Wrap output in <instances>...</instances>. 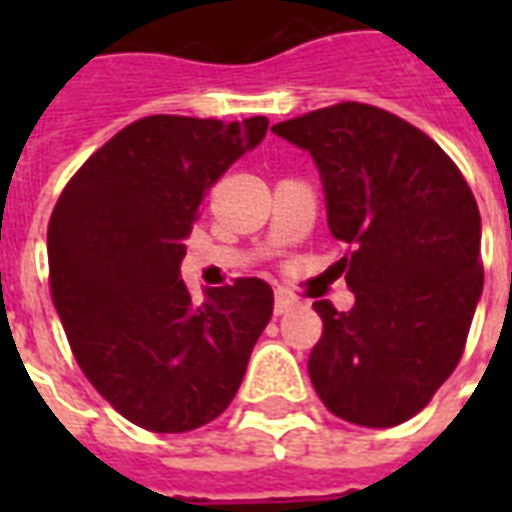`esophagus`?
I'll list each match as a JSON object with an SVG mask.
<instances>
[{
    "label": "esophagus",
    "instance_id": "esophagus-1",
    "mask_svg": "<svg viewBox=\"0 0 512 512\" xmlns=\"http://www.w3.org/2000/svg\"><path fill=\"white\" fill-rule=\"evenodd\" d=\"M295 305H297V300L289 295L287 289H276V303H273V313H276V316L292 311Z\"/></svg>",
    "mask_w": 512,
    "mask_h": 512
}]
</instances>
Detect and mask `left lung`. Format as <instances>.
Here are the masks:
<instances>
[{
	"label": "left lung",
	"mask_w": 512,
	"mask_h": 512,
	"mask_svg": "<svg viewBox=\"0 0 512 512\" xmlns=\"http://www.w3.org/2000/svg\"><path fill=\"white\" fill-rule=\"evenodd\" d=\"M271 130L311 154L329 231L353 247V308L313 303V388L353 425L412 420L454 372L484 292L476 199L438 143L382 108L340 103Z\"/></svg>",
	"instance_id": "1"
}]
</instances>
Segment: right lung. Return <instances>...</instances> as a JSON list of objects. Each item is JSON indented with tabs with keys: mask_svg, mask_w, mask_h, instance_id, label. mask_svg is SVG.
<instances>
[{
	"mask_svg": "<svg viewBox=\"0 0 512 512\" xmlns=\"http://www.w3.org/2000/svg\"><path fill=\"white\" fill-rule=\"evenodd\" d=\"M265 132V116H146L95 151L55 204V311L87 380L140 428L185 433L220 417L271 321L263 279L204 289L201 303L180 279L201 201Z\"/></svg>",
	"mask_w": 512,
	"mask_h": 512,
	"instance_id": "add662e5",
	"label": "right lung"
}]
</instances>
